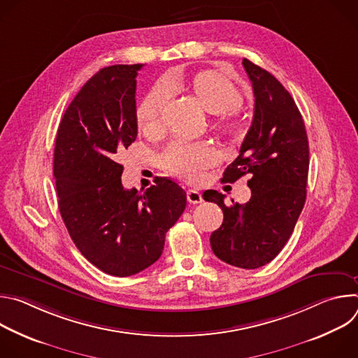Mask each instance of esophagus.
<instances>
[{
	"mask_svg": "<svg viewBox=\"0 0 358 358\" xmlns=\"http://www.w3.org/2000/svg\"><path fill=\"white\" fill-rule=\"evenodd\" d=\"M187 199L189 203H199V202H202V195L199 191L191 188L187 191Z\"/></svg>",
	"mask_w": 358,
	"mask_h": 358,
	"instance_id": "esophagus-1",
	"label": "esophagus"
}]
</instances>
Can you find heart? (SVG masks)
Masks as SVG:
<instances>
[{"instance_id": "obj_1", "label": "heart", "mask_w": 358, "mask_h": 358, "mask_svg": "<svg viewBox=\"0 0 358 358\" xmlns=\"http://www.w3.org/2000/svg\"><path fill=\"white\" fill-rule=\"evenodd\" d=\"M171 92H188L208 113L220 115L217 127L232 137L243 133L245 120L238 109L241 90L225 75L217 71H202L191 79L174 78L152 87L137 109V120L143 130L156 133L162 129V116ZM215 162V151L208 143H171L159 163L166 171L188 181H196L203 170Z\"/></svg>"}]
</instances>
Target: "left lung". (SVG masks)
Returning a JSON list of instances; mask_svg holds the SVG:
<instances>
[{"label":"left lung","instance_id":"8db88e82","mask_svg":"<svg viewBox=\"0 0 358 358\" xmlns=\"http://www.w3.org/2000/svg\"><path fill=\"white\" fill-rule=\"evenodd\" d=\"M242 65L252 82L255 112L239 156L227 167L222 181L235 182L248 174L252 195L243 206L236 202L231 207L215 189L202 196L224 213L221 228L210 238L217 258L236 268L257 269L283 249L304 207L309 141L301 115L283 85L248 59Z\"/></svg>","mask_w":358,"mask_h":358}]
</instances>
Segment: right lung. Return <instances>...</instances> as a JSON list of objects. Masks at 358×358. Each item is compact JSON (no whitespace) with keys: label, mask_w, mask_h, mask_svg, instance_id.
<instances>
[{"label":"right lung","mask_w":358,"mask_h":358,"mask_svg":"<svg viewBox=\"0 0 358 358\" xmlns=\"http://www.w3.org/2000/svg\"><path fill=\"white\" fill-rule=\"evenodd\" d=\"M141 68L113 65L93 75L64 113L54 151L59 213L72 241L92 265L119 278L162 257L187 206L185 191L167 177L143 192L122 184L119 159L137 137Z\"/></svg>","instance_id":"add662e5"}]
</instances>
